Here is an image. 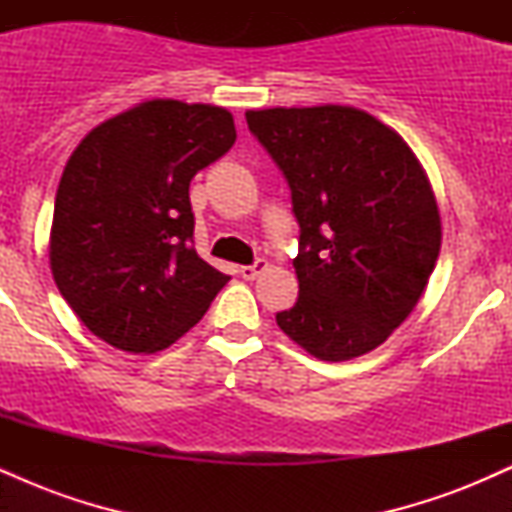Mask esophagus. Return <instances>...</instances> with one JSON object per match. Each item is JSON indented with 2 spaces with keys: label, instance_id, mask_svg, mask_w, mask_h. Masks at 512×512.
I'll return each mask as SVG.
<instances>
[{
  "label": "esophagus",
  "instance_id": "obj_1",
  "mask_svg": "<svg viewBox=\"0 0 512 512\" xmlns=\"http://www.w3.org/2000/svg\"><path fill=\"white\" fill-rule=\"evenodd\" d=\"M267 267V260H257L255 264H248V267H240V276H243V279H255V276H260Z\"/></svg>",
  "mask_w": 512,
  "mask_h": 512
}]
</instances>
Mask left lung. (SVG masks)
Segmentation results:
<instances>
[{
	"instance_id": "1",
	"label": "left lung",
	"mask_w": 512,
	"mask_h": 512,
	"mask_svg": "<svg viewBox=\"0 0 512 512\" xmlns=\"http://www.w3.org/2000/svg\"><path fill=\"white\" fill-rule=\"evenodd\" d=\"M291 187L301 226L298 301L276 325L320 361L378 349L436 267L443 226L424 166L392 127L354 105L248 110Z\"/></svg>"
}]
</instances>
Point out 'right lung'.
Segmentation results:
<instances>
[{
  "label": "right lung",
  "instance_id": "add662e5",
  "mask_svg": "<svg viewBox=\"0 0 512 512\" xmlns=\"http://www.w3.org/2000/svg\"><path fill=\"white\" fill-rule=\"evenodd\" d=\"M233 142L221 105L154 98L93 127L69 156L50 269L98 339L129 354L168 349L228 284L192 245L190 180Z\"/></svg>",
  "mask_w": 512,
  "mask_h": 512
}]
</instances>
